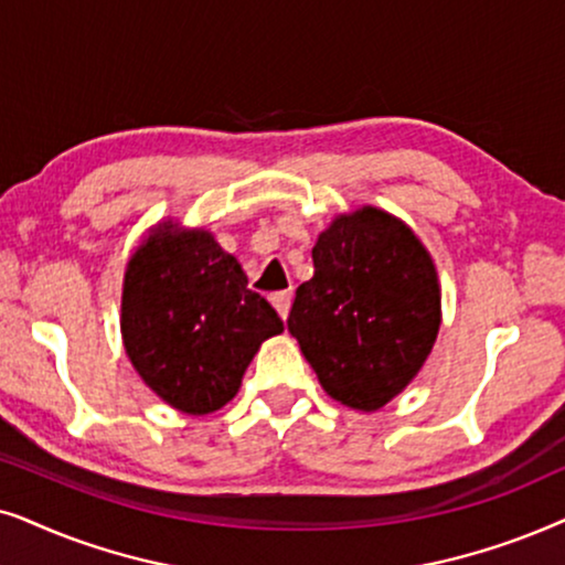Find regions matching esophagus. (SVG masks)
Instances as JSON below:
<instances>
[{
  "label": "esophagus",
  "instance_id": "obj_1",
  "mask_svg": "<svg viewBox=\"0 0 565 565\" xmlns=\"http://www.w3.org/2000/svg\"><path fill=\"white\" fill-rule=\"evenodd\" d=\"M270 305L276 307V312L281 315V320H287L291 310V295L289 291H276V295H270Z\"/></svg>",
  "mask_w": 565,
  "mask_h": 565
}]
</instances>
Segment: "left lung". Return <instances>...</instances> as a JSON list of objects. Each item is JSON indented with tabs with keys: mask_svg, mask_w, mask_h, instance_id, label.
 Segmentation results:
<instances>
[{
	"mask_svg": "<svg viewBox=\"0 0 565 565\" xmlns=\"http://www.w3.org/2000/svg\"><path fill=\"white\" fill-rule=\"evenodd\" d=\"M315 274L297 289L289 333L326 393L353 411H380L416 380L441 326L431 253L403 220L361 206L312 247Z\"/></svg>",
	"mask_w": 565,
	"mask_h": 565,
	"instance_id": "8db88e82",
	"label": "left lung"
}]
</instances>
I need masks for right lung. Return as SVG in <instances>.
Segmentation results:
<instances>
[{
    "instance_id": "add662e5",
    "label": "right lung",
    "mask_w": 565,
    "mask_h": 565,
    "mask_svg": "<svg viewBox=\"0 0 565 565\" xmlns=\"http://www.w3.org/2000/svg\"><path fill=\"white\" fill-rule=\"evenodd\" d=\"M284 333L235 255L204 227L157 222L124 270L120 338L152 393L188 416L237 395L260 343Z\"/></svg>"
}]
</instances>
